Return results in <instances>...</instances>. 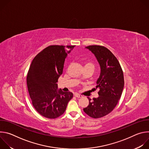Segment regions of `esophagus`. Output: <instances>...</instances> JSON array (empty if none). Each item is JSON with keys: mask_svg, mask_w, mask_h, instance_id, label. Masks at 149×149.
<instances>
[{"mask_svg": "<svg viewBox=\"0 0 149 149\" xmlns=\"http://www.w3.org/2000/svg\"><path fill=\"white\" fill-rule=\"evenodd\" d=\"M74 96H75V97H77V98H81V97H82L81 95H80V94H78V93H75V94H74Z\"/></svg>", "mask_w": 149, "mask_h": 149, "instance_id": "obj_1", "label": "esophagus"}]
</instances>
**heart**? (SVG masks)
Listing matches in <instances>:
<instances>
[{
	"label": "heart",
	"mask_w": 149,
	"mask_h": 149,
	"mask_svg": "<svg viewBox=\"0 0 149 149\" xmlns=\"http://www.w3.org/2000/svg\"><path fill=\"white\" fill-rule=\"evenodd\" d=\"M93 67V68H94V63L91 62H86L84 64V67Z\"/></svg>",
	"instance_id": "1"
}]
</instances>
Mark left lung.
Returning <instances> with one entry per match:
<instances>
[{
	"instance_id": "8db88e82",
	"label": "left lung",
	"mask_w": 149,
	"mask_h": 149,
	"mask_svg": "<svg viewBox=\"0 0 149 149\" xmlns=\"http://www.w3.org/2000/svg\"><path fill=\"white\" fill-rule=\"evenodd\" d=\"M86 48L95 55L99 63L100 75L96 87L100 90L97 98L88 97L89 104L83 110L91 117L98 118L111 113L117 105L124 88V75L118 61L107 48L90 45Z\"/></svg>"
}]
</instances>
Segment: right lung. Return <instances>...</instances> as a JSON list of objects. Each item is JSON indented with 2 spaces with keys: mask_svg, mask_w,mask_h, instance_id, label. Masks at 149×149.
Here are the masks:
<instances>
[{
  "mask_svg": "<svg viewBox=\"0 0 149 149\" xmlns=\"http://www.w3.org/2000/svg\"><path fill=\"white\" fill-rule=\"evenodd\" d=\"M75 46L51 45L32 60L27 75V86L32 105L42 116L55 118L65 112L73 94L58 89L65 59Z\"/></svg>",
  "mask_w": 149,
  "mask_h": 149,
  "instance_id": "1",
  "label": "right lung"
}]
</instances>
